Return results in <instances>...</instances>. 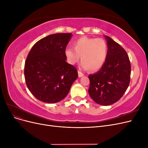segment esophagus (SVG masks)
<instances>
[{
  "mask_svg": "<svg viewBox=\"0 0 148 148\" xmlns=\"http://www.w3.org/2000/svg\"><path fill=\"white\" fill-rule=\"evenodd\" d=\"M78 77H83V76H84V74L82 72V71H78Z\"/></svg>",
  "mask_w": 148,
  "mask_h": 148,
  "instance_id": "obj_1",
  "label": "esophagus"
}]
</instances>
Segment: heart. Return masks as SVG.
Wrapping results in <instances>:
<instances>
[{"label":"heart","mask_w":148,"mask_h":148,"mask_svg":"<svg viewBox=\"0 0 148 148\" xmlns=\"http://www.w3.org/2000/svg\"><path fill=\"white\" fill-rule=\"evenodd\" d=\"M73 48L66 47L64 53L68 63L74 65L81 57V65L91 71L99 70L105 63L108 46L104 39L83 36L75 40Z\"/></svg>","instance_id":"b5f03b06"}]
</instances>
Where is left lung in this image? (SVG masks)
Masks as SVG:
<instances>
[{
  "mask_svg": "<svg viewBox=\"0 0 148 148\" xmlns=\"http://www.w3.org/2000/svg\"><path fill=\"white\" fill-rule=\"evenodd\" d=\"M108 54L105 63L96 73L88 76V92L92 100L102 106L117 102L127 89L131 75V64L125 49L106 36Z\"/></svg>",
  "mask_w": 148,
  "mask_h": 148,
  "instance_id": "8db88e82",
  "label": "left lung"
}]
</instances>
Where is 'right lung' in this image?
Masks as SVG:
<instances>
[{"label": "right lung", "mask_w": 148, "mask_h": 148, "mask_svg": "<svg viewBox=\"0 0 148 148\" xmlns=\"http://www.w3.org/2000/svg\"><path fill=\"white\" fill-rule=\"evenodd\" d=\"M71 33H56L40 39L31 48L25 64L26 86L39 101L56 103L69 92L78 78L75 67L66 62L65 49Z\"/></svg>", "instance_id": "add662e5"}]
</instances>
